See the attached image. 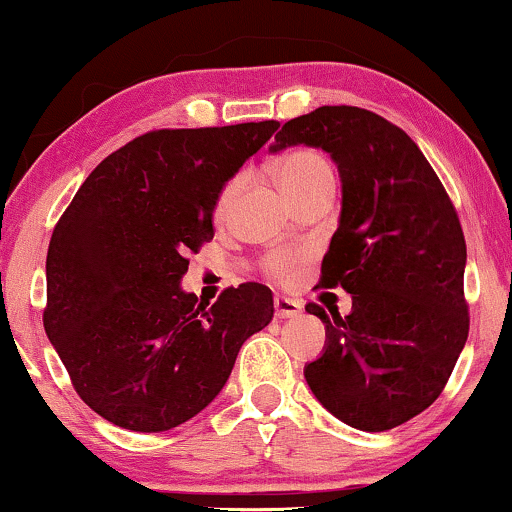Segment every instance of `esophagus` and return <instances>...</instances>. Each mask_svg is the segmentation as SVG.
Masks as SVG:
<instances>
[{"label":"esophagus","instance_id":"obj_1","mask_svg":"<svg viewBox=\"0 0 512 512\" xmlns=\"http://www.w3.org/2000/svg\"><path fill=\"white\" fill-rule=\"evenodd\" d=\"M303 312V305L293 298H283V295H276L274 298V315L276 319H291L298 317Z\"/></svg>","mask_w":512,"mask_h":512}]
</instances>
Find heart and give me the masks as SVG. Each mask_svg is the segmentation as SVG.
Listing matches in <instances>:
<instances>
[{"mask_svg":"<svg viewBox=\"0 0 512 512\" xmlns=\"http://www.w3.org/2000/svg\"><path fill=\"white\" fill-rule=\"evenodd\" d=\"M274 174L279 186L283 188L291 200L295 202L300 195L310 193L319 186H334V174H331V166L326 159L315 150H291L286 152L279 162L274 164ZM243 178L233 176L231 181H226V186L221 188L217 197V205H214V217L221 219L229 212L233 195L238 193ZM295 272V257L293 255H276L269 260V274L276 279H291Z\"/></svg>","mask_w":512,"mask_h":512,"instance_id":"obj_1","label":"heart"}]
</instances>
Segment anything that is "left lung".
<instances>
[{
    "label": "left lung",
    "mask_w": 512,
    "mask_h": 512,
    "mask_svg": "<svg viewBox=\"0 0 512 512\" xmlns=\"http://www.w3.org/2000/svg\"><path fill=\"white\" fill-rule=\"evenodd\" d=\"M274 140L272 152H329L343 190L319 286H341L353 310L305 307L326 324V348L305 379L341 422L386 432L441 396L467 341L458 212L410 135L367 109L319 107L283 123Z\"/></svg>",
    "instance_id": "left-lung-1"
}]
</instances>
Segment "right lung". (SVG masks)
<instances>
[{
	"mask_svg": "<svg viewBox=\"0 0 512 512\" xmlns=\"http://www.w3.org/2000/svg\"><path fill=\"white\" fill-rule=\"evenodd\" d=\"M279 121L138 135L85 178L47 250V338L85 405L131 432H166L224 389L245 338L274 317L262 283L217 303L181 291L214 238L224 183Z\"/></svg>",
	"mask_w": 512,
	"mask_h": 512,
	"instance_id": "add662e5",
	"label": "right lung"
}]
</instances>
